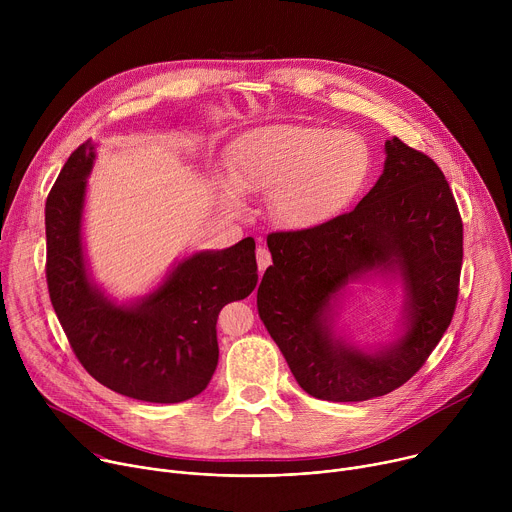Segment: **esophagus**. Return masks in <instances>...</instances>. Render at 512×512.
I'll list each match as a JSON object with an SVG mask.
<instances>
[{"label":"esophagus","mask_w":512,"mask_h":512,"mask_svg":"<svg viewBox=\"0 0 512 512\" xmlns=\"http://www.w3.org/2000/svg\"><path fill=\"white\" fill-rule=\"evenodd\" d=\"M257 243H259V245H257V253H255V255H257V267H259V271L263 273V271L271 265V253L267 251V247L263 245L261 239H259Z\"/></svg>","instance_id":"34e87169"}]
</instances>
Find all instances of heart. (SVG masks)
I'll return each mask as SVG.
<instances>
[{
  "label": "heart",
  "mask_w": 512,
  "mask_h": 512,
  "mask_svg": "<svg viewBox=\"0 0 512 512\" xmlns=\"http://www.w3.org/2000/svg\"><path fill=\"white\" fill-rule=\"evenodd\" d=\"M369 174V152L348 131L310 125H269L241 137L229 156L233 188L270 196L275 221L294 231L318 229L340 216ZM239 210V196L223 188Z\"/></svg>",
  "instance_id": "heart-1"
}]
</instances>
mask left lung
<instances>
[{"mask_svg": "<svg viewBox=\"0 0 512 512\" xmlns=\"http://www.w3.org/2000/svg\"><path fill=\"white\" fill-rule=\"evenodd\" d=\"M385 170L354 210L310 231L267 237L273 265L257 310L298 385L324 401H367L405 385L448 330L460 291L464 227L450 184L429 156L399 137ZM397 268L408 289L406 334L369 355L336 341L331 298L358 274Z\"/></svg>", "mask_w": 512, "mask_h": 512, "instance_id": "8db88e82", "label": "left lung"}]
</instances>
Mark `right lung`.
Segmentation results:
<instances>
[{"mask_svg":"<svg viewBox=\"0 0 512 512\" xmlns=\"http://www.w3.org/2000/svg\"><path fill=\"white\" fill-rule=\"evenodd\" d=\"M95 154H70L46 198V283L52 308L85 371L148 403H180L206 389L216 362V318L257 285L255 241L184 259L135 306H115L89 281L81 214Z\"/></svg>","mask_w":512,"mask_h":512,"instance_id":"add662e5","label":"right lung"}]
</instances>
